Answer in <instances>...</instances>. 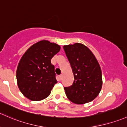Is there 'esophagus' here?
Listing matches in <instances>:
<instances>
[{"label": "esophagus", "mask_w": 127, "mask_h": 127, "mask_svg": "<svg viewBox=\"0 0 127 127\" xmlns=\"http://www.w3.org/2000/svg\"><path fill=\"white\" fill-rule=\"evenodd\" d=\"M59 79H60V80H61V78H62V75H59Z\"/></svg>", "instance_id": "obj_1"}]
</instances>
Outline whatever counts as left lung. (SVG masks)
<instances>
[{
	"label": "left lung",
	"instance_id": "obj_1",
	"mask_svg": "<svg viewBox=\"0 0 127 127\" xmlns=\"http://www.w3.org/2000/svg\"><path fill=\"white\" fill-rule=\"evenodd\" d=\"M64 50L71 66L74 81L64 87L66 96L76 104H85L95 99L102 87L100 66L93 52L81 43L66 45Z\"/></svg>",
	"mask_w": 127,
	"mask_h": 127
}]
</instances>
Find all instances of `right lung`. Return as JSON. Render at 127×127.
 Returning a JSON list of instances; mask_svg holds the SVG:
<instances>
[{
	"mask_svg": "<svg viewBox=\"0 0 127 127\" xmlns=\"http://www.w3.org/2000/svg\"><path fill=\"white\" fill-rule=\"evenodd\" d=\"M60 48L57 44L42 40L32 45L22 55L17 68L16 79L19 89L27 98L39 101L50 95L57 83L51 59Z\"/></svg>",
	"mask_w": 127,
	"mask_h": 127,
	"instance_id": "right-lung-1",
	"label": "right lung"
}]
</instances>
